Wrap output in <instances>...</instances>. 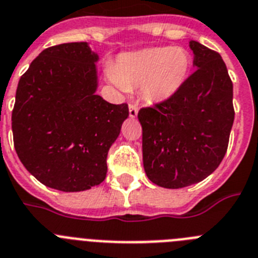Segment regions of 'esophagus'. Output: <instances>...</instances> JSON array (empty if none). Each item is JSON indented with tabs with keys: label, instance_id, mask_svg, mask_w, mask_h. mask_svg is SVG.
Wrapping results in <instances>:
<instances>
[{
	"label": "esophagus",
	"instance_id": "1",
	"mask_svg": "<svg viewBox=\"0 0 258 258\" xmlns=\"http://www.w3.org/2000/svg\"><path fill=\"white\" fill-rule=\"evenodd\" d=\"M130 117L131 118H135L136 115H138V112H139V108L136 104H130Z\"/></svg>",
	"mask_w": 258,
	"mask_h": 258
}]
</instances>
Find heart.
Segmentation results:
<instances>
[{"label": "heart", "mask_w": 258, "mask_h": 258, "mask_svg": "<svg viewBox=\"0 0 258 258\" xmlns=\"http://www.w3.org/2000/svg\"><path fill=\"white\" fill-rule=\"evenodd\" d=\"M191 69V56L184 47H153L123 54L109 78L119 89L141 87L144 99L159 103L184 86Z\"/></svg>", "instance_id": "b5f03b06"}]
</instances>
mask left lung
I'll list each match as a JSON object with an SVG mask.
<instances>
[{"instance_id":"obj_1","label":"left lung","mask_w":258,"mask_h":258,"mask_svg":"<svg viewBox=\"0 0 258 258\" xmlns=\"http://www.w3.org/2000/svg\"><path fill=\"white\" fill-rule=\"evenodd\" d=\"M189 45L194 73L173 96L138 114L145 173L167 189L197 184L220 166L235 114L233 82L221 55L197 41Z\"/></svg>"}]
</instances>
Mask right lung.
<instances>
[{
  "label": "right lung",
  "instance_id": "obj_1",
  "mask_svg": "<svg viewBox=\"0 0 258 258\" xmlns=\"http://www.w3.org/2000/svg\"><path fill=\"white\" fill-rule=\"evenodd\" d=\"M86 42L51 46L32 61L16 89L11 115L20 162L43 185L82 191L105 180L106 157L128 105L95 94L97 76Z\"/></svg>",
  "mask_w": 258,
  "mask_h": 258
}]
</instances>
